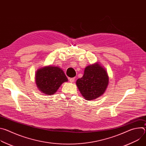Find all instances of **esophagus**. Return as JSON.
I'll return each instance as SVG.
<instances>
[{
    "label": "esophagus",
    "instance_id": "1",
    "mask_svg": "<svg viewBox=\"0 0 146 146\" xmlns=\"http://www.w3.org/2000/svg\"><path fill=\"white\" fill-rule=\"evenodd\" d=\"M74 79H75L74 78H69V81L70 82H73L74 81Z\"/></svg>",
    "mask_w": 146,
    "mask_h": 146
}]
</instances>
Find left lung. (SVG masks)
Segmentation results:
<instances>
[{
  "instance_id": "1",
  "label": "left lung",
  "mask_w": 146,
  "mask_h": 146,
  "mask_svg": "<svg viewBox=\"0 0 146 146\" xmlns=\"http://www.w3.org/2000/svg\"><path fill=\"white\" fill-rule=\"evenodd\" d=\"M108 84V73L99 62L87 66L84 75L76 81V85L80 93L87 100L95 99L102 96Z\"/></svg>"
}]
</instances>
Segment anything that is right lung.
Masks as SVG:
<instances>
[{"mask_svg":"<svg viewBox=\"0 0 146 146\" xmlns=\"http://www.w3.org/2000/svg\"><path fill=\"white\" fill-rule=\"evenodd\" d=\"M68 80L58 66H48L38 69L35 74V81L38 89L46 95L54 94L62 83Z\"/></svg>","mask_w":146,"mask_h":146,"instance_id":"right-lung-1","label":"right lung"}]
</instances>
